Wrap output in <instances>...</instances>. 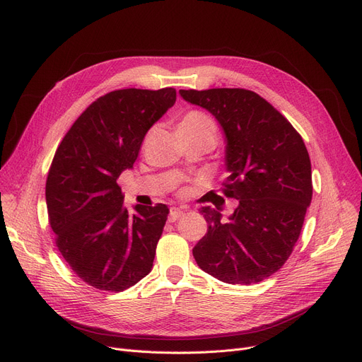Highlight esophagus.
Returning a JSON list of instances; mask_svg holds the SVG:
<instances>
[{"instance_id":"34e87169","label":"esophagus","mask_w":362,"mask_h":362,"mask_svg":"<svg viewBox=\"0 0 362 362\" xmlns=\"http://www.w3.org/2000/svg\"><path fill=\"white\" fill-rule=\"evenodd\" d=\"M183 216V211L179 210V208H171L170 214H168V221L170 223H175L176 220H179Z\"/></svg>"}]
</instances>
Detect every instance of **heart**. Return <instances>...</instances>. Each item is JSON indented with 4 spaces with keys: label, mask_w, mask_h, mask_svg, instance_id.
I'll return each instance as SVG.
<instances>
[{
    "label": "heart",
    "mask_w": 362,
    "mask_h": 362,
    "mask_svg": "<svg viewBox=\"0 0 362 362\" xmlns=\"http://www.w3.org/2000/svg\"><path fill=\"white\" fill-rule=\"evenodd\" d=\"M179 126H214V123L206 114L199 111H191L182 119Z\"/></svg>",
    "instance_id": "b5f03b06"
}]
</instances>
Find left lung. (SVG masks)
I'll use <instances>...</instances> for the list:
<instances>
[{
    "instance_id": "obj_1",
    "label": "left lung",
    "mask_w": 362,
    "mask_h": 362,
    "mask_svg": "<svg viewBox=\"0 0 362 362\" xmlns=\"http://www.w3.org/2000/svg\"><path fill=\"white\" fill-rule=\"evenodd\" d=\"M180 97L218 122L229 173L224 194L236 210L202 206L206 233L192 254L199 269L229 284H252L292 254L313 198L311 161L299 133L258 93L240 88L180 89Z\"/></svg>"
}]
</instances>
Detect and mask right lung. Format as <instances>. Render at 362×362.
<instances>
[{"mask_svg": "<svg viewBox=\"0 0 362 362\" xmlns=\"http://www.w3.org/2000/svg\"><path fill=\"white\" fill-rule=\"evenodd\" d=\"M176 89H117L93 101L62 141L45 186L51 229L70 269L90 286L122 292L151 270L168 208L124 206L117 185Z\"/></svg>", "mask_w": 362, "mask_h": 362, "instance_id": "obj_1", "label": "right lung"}]
</instances>
